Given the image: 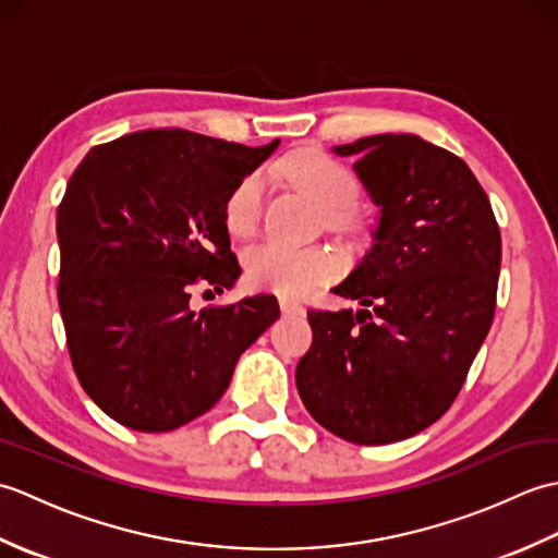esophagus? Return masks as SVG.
<instances>
[{
    "instance_id": "34e87169",
    "label": "esophagus",
    "mask_w": 558,
    "mask_h": 558,
    "mask_svg": "<svg viewBox=\"0 0 558 558\" xmlns=\"http://www.w3.org/2000/svg\"><path fill=\"white\" fill-rule=\"evenodd\" d=\"M280 312L286 316H304L306 314V310L300 302L288 300V298H280Z\"/></svg>"
}]
</instances>
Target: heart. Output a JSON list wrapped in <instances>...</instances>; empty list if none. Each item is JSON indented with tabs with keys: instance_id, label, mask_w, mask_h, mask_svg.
<instances>
[{
	"instance_id": "b5f03b06",
	"label": "heart",
	"mask_w": 558,
	"mask_h": 558,
	"mask_svg": "<svg viewBox=\"0 0 558 558\" xmlns=\"http://www.w3.org/2000/svg\"><path fill=\"white\" fill-rule=\"evenodd\" d=\"M280 172L290 184L310 196L326 210L330 225H345L348 208L357 201L360 182L345 165L333 160L322 150L294 153L280 165ZM266 180L260 172L242 177L225 201V228L234 236H248L260 220L264 208ZM246 280L252 288L282 294V298H302L316 286L338 276V258L326 246H288L280 242H264L248 248L244 256Z\"/></svg>"
}]
</instances>
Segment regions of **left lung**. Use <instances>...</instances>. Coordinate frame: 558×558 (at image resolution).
Returning a JSON list of instances; mask_svg holds the SVG:
<instances>
[{
	"label": "left lung",
	"mask_w": 558,
	"mask_h": 558,
	"mask_svg": "<svg viewBox=\"0 0 558 558\" xmlns=\"http://www.w3.org/2000/svg\"><path fill=\"white\" fill-rule=\"evenodd\" d=\"M378 206L372 248L333 288L360 312H316L298 364L312 417L345 441L381 446L434 424L453 405L487 338L501 232L477 177L414 134L336 146Z\"/></svg>",
	"instance_id": "left-lung-1"
}]
</instances>
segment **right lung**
Instances as JSON below:
<instances>
[{"label":"right lung","mask_w":558,"mask_h":558,"mask_svg":"<svg viewBox=\"0 0 558 558\" xmlns=\"http://www.w3.org/2000/svg\"><path fill=\"white\" fill-rule=\"evenodd\" d=\"M278 144L148 129L90 148L71 174L57 210V300L78 381L114 422L172 432L201 417L278 322L272 294L189 304L198 282L222 292L240 278L225 201Z\"/></svg>","instance_id":"obj_1"}]
</instances>
